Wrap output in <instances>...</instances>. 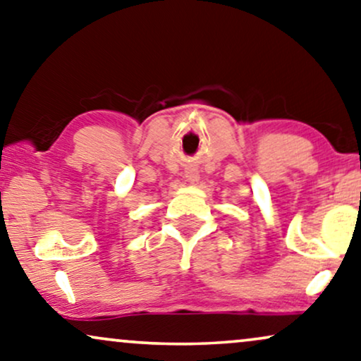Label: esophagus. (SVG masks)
<instances>
[{
  "instance_id": "34e87169",
  "label": "esophagus",
  "mask_w": 361,
  "mask_h": 361,
  "mask_svg": "<svg viewBox=\"0 0 361 361\" xmlns=\"http://www.w3.org/2000/svg\"><path fill=\"white\" fill-rule=\"evenodd\" d=\"M199 172L195 171V169H187L185 171V180L189 182L190 185H197L199 184Z\"/></svg>"
}]
</instances>
